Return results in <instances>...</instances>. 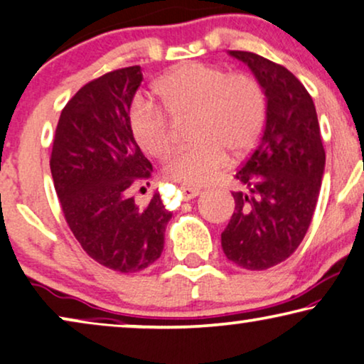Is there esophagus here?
I'll list each match as a JSON object with an SVG mask.
<instances>
[{
    "mask_svg": "<svg viewBox=\"0 0 364 364\" xmlns=\"http://www.w3.org/2000/svg\"><path fill=\"white\" fill-rule=\"evenodd\" d=\"M181 194H183V199L184 201H191V199H194L196 196H199L201 194V191H199L198 188H189V186H181Z\"/></svg>",
    "mask_w": 364,
    "mask_h": 364,
    "instance_id": "esophagus-1",
    "label": "esophagus"
}]
</instances>
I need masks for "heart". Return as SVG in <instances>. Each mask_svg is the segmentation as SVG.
<instances>
[{
	"label": "heart",
	"mask_w": 364,
	"mask_h": 364,
	"mask_svg": "<svg viewBox=\"0 0 364 364\" xmlns=\"http://www.w3.org/2000/svg\"><path fill=\"white\" fill-rule=\"evenodd\" d=\"M155 92L168 115H193L196 145L178 150L165 165V175L186 186L214 181L228 165L257 143L264 129L267 100L262 85L247 74H231L216 65L189 63L156 82ZM150 100H133L129 127L133 140L151 156L170 150L166 115Z\"/></svg>",
	"instance_id": "obj_1"
}]
</instances>
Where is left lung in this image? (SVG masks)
Wrapping results in <instances>:
<instances>
[{"label": "left lung", "mask_w": 364, "mask_h": 364, "mask_svg": "<svg viewBox=\"0 0 364 364\" xmlns=\"http://www.w3.org/2000/svg\"><path fill=\"white\" fill-rule=\"evenodd\" d=\"M262 85L267 110L259 145L235 178V211L221 234L226 257L237 267L265 270L290 257L304 240L325 171L315 104L284 65L245 50H229Z\"/></svg>", "instance_id": "obj_1"}]
</instances>
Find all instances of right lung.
I'll list each match as a JSON object with an SVG mask.
<instances>
[{"instance_id":"obj_1","label":"right lung","mask_w":364,"mask_h":364,"mask_svg":"<svg viewBox=\"0 0 364 364\" xmlns=\"http://www.w3.org/2000/svg\"><path fill=\"white\" fill-rule=\"evenodd\" d=\"M141 80L140 65H132L85 84L64 107L50 153L70 231L92 259L122 274L140 272L160 257L173 216L160 194L145 206L130 198L133 184L153 173L129 127Z\"/></svg>"}]
</instances>
